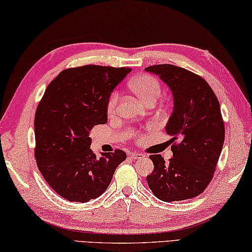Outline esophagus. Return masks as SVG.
Instances as JSON below:
<instances>
[{
    "label": "esophagus",
    "instance_id": "obj_1",
    "mask_svg": "<svg viewBox=\"0 0 252 252\" xmlns=\"http://www.w3.org/2000/svg\"><path fill=\"white\" fill-rule=\"evenodd\" d=\"M130 157L133 158V159H140V158H144L145 155L142 153H131Z\"/></svg>",
    "mask_w": 252,
    "mask_h": 252
}]
</instances>
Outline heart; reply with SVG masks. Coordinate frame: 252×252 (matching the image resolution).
I'll use <instances>...</instances> for the list:
<instances>
[{
	"instance_id": "1",
	"label": "heart",
	"mask_w": 252,
	"mask_h": 252,
	"mask_svg": "<svg viewBox=\"0 0 252 252\" xmlns=\"http://www.w3.org/2000/svg\"><path fill=\"white\" fill-rule=\"evenodd\" d=\"M128 88L131 93H134L139 99H142L146 104L155 103L160 97L162 92L161 83L159 82V79L153 76L151 74H140L133 77L128 82ZM118 101V93H110L107 103H106V113H107L108 116H114L115 113H116ZM136 138L140 139L142 138V135L137 134L136 135Z\"/></svg>"
}]
</instances>
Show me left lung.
Segmentation results:
<instances>
[{
  "label": "left lung",
  "instance_id": "1",
  "mask_svg": "<svg viewBox=\"0 0 252 252\" xmlns=\"http://www.w3.org/2000/svg\"><path fill=\"white\" fill-rule=\"evenodd\" d=\"M173 92L174 110L166 126L173 136L168 162L161 155L154 162L147 183L162 201H180L199 196L214 177L224 140V123L217 96L199 75L171 64L152 65Z\"/></svg>",
  "mask_w": 252,
  "mask_h": 252
}]
</instances>
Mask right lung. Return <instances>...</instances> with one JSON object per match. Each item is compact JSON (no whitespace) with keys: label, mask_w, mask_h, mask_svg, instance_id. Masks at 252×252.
<instances>
[{"label":"right lung","mask_w":252,"mask_h":252,"mask_svg":"<svg viewBox=\"0 0 252 252\" xmlns=\"http://www.w3.org/2000/svg\"><path fill=\"white\" fill-rule=\"evenodd\" d=\"M130 70L99 65L66 68L39 100L34 119L35 159L46 183L66 200L96 199L126 159L121 149L96 158L90 149V131L107 123L108 96Z\"/></svg>","instance_id":"1"}]
</instances>
